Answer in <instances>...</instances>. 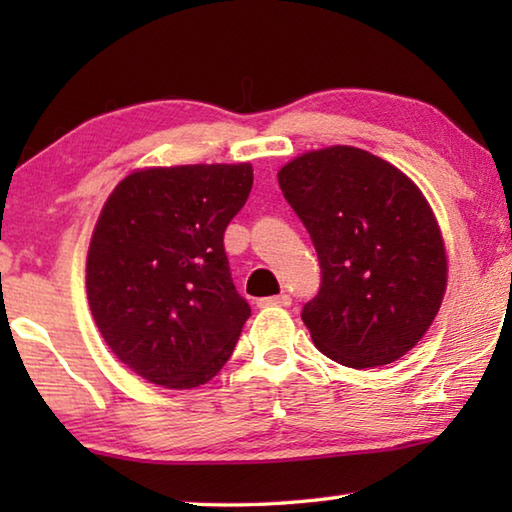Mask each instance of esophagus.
I'll return each instance as SVG.
<instances>
[{
	"label": "esophagus",
	"instance_id": "obj_1",
	"mask_svg": "<svg viewBox=\"0 0 512 512\" xmlns=\"http://www.w3.org/2000/svg\"><path fill=\"white\" fill-rule=\"evenodd\" d=\"M259 307H289L291 305V296L287 293H280V296H271V298H262L257 300Z\"/></svg>",
	"mask_w": 512,
	"mask_h": 512
}]
</instances>
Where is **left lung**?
<instances>
[{
  "label": "left lung",
  "instance_id": "left-lung-1",
  "mask_svg": "<svg viewBox=\"0 0 512 512\" xmlns=\"http://www.w3.org/2000/svg\"><path fill=\"white\" fill-rule=\"evenodd\" d=\"M314 241L320 289L302 307L316 348L350 368L404 357L436 318L447 257L427 198L393 164L329 146L277 173Z\"/></svg>",
  "mask_w": 512,
  "mask_h": 512
}]
</instances>
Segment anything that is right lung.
Returning a JSON list of instances; mask_svg holds the SVG:
<instances>
[{"instance_id":"add662e5","label":"right lung","mask_w":512,"mask_h":512,"mask_svg":"<svg viewBox=\"0 0 512 512\" xmlns=\"http://www.w3.org/2000/svg\"><path fill=\"white\" fill-rule=\"evenodd\" d=\"M250 189V164L155 167L103 205L85 268L90 309L117 359L151 384L201 386L235 350L250 305L223 235Z\"/></svg>"}]
</instances>
